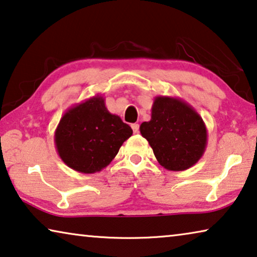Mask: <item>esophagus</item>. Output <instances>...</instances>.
<instances>
[{"mask_svg": "<svg viewBox=\"0 0 257 257\" xmlns=\"http://www.w3.org/2000/svg\"><path fill=\"white\" fill-rule=\"evenodd\" d=\"M132 128H133L134 134H137V133H139V130H140V125L137 123H134V124H132Z\"/></svg>", "mask_w": 257, "mask_h": 257, "instance_id": "obj_1", "label": "esophagus"}]
</instances>
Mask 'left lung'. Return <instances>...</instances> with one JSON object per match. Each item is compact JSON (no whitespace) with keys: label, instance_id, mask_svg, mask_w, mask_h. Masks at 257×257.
Instances as JSON below:
<instances>
[{"label":"left lung","instance_id":"8db88e82","mask_svg":"<svg viewBox=\"0 0 257 257\" xmlns=\"http://www.w3.org/2000/svg\"><path fill=\"white\" fill-rule=\"evenodd\" d=\"M140 130L158 163L168 171L180 172L194 166L208 143V130L200 114L177 97L157 95L151 120L143 122Z\"/></svg>","mask_w":257,"mask_h":257}]
</instances>
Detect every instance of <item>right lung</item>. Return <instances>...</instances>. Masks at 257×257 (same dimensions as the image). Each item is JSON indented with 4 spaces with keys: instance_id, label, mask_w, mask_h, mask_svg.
I'll list each match as a JSON object with an SVG mask.
<instances>
[{
    "instance_id": "1",
    "label": "right lung",
    "mask_w": 257,
    "mask_h": 257,
    "mask_svg": "<svg viewBox=\"0 0 257 257\" xmlns=\"http://www.w3.org/2000/svg\"><path fill=\"white\" fill-rule=\"evenodd\" d=\"M133 129L120 116L108 112L105 98L94 95L70 107L57 124L54 142L68 167L93 174L109 165Z\"/></svg>"
}]
</instances>
